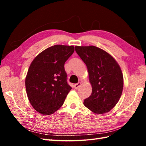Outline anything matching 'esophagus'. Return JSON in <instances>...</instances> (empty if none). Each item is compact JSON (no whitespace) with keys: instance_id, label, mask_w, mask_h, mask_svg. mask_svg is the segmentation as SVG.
<instances>
[{"instance_id":"obj_1","label":"esophagus","mask_w":146,"mask_h":146,"mask_svg":"<svg viewBox=\"0 0 146 146\" xmlns=\"http://www.w3.org/2000/svg\"><path fill=\"white\" fill-rule=\"evenodd\" d=\"M80 85H81V83L78 82V83H76V84L74 85V87H75V89H77Z\"/></svg>"}]
</instances>
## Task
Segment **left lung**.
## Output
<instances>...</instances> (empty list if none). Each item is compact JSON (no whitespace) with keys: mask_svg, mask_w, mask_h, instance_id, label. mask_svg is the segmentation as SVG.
Here are the masks:
<instances>
[{"mask_svg":"<svg viewBox=\"0 0 146 146\" xmlns=\"http://www.w3.org/2000/svg\"><path fill=\"white\" fill-rule=\"evenodd\" d=\"M75 51L86 65L92 86L91 95L83 104L95 113L108 112L115 106L123 90L119 64L108 52L94 46H76Z\"/></svg>","mask_w":146,"mask_h":146,"instance_id":"1","label":"left lung"}]
</instances>
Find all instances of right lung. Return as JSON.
Wrapping results in <instances>:
<instances>
[{
	"label": "right lung",
	"mask_w": 146,
	"mask_h": 146,
	"mask_svg": "<svg viewBox=\"0 0 146 146\" xmlns=\"http://www.w3.org/2000/svg\"><path fill=\"white\" fill-rule=\"evenodd\" d=\"M74 51L73 46H52L39 53L31 64L26 77V92L33 107L40 113L55 112L71 90L64 65Z\"/></svg>",
	"instance_id": "add662e5"
}]
</instances>
